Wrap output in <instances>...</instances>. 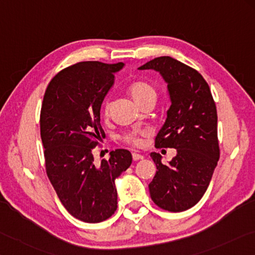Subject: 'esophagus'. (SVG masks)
I'll return each mask as SVG.
<instances>
[{"label": "esophagus", "mask_w": 255, "mask_h": 255, "mask_svg": "<svg viewBox=\"0 0 255 255\" xmlns=\"http://www.w3.org/2000/svg\"><path fill=\"white\" fill-rule=\"evenodd\" d=\"M132 158H133V160H134V161H139V160L143 159V155H141L139 153H133Z\"/></svg>", "instance_id": "34e87169"}]
</instances>
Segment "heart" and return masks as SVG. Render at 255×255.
Segmentation results:
<instances>
[{
  "label": "heart",
  "mask_w": 255,
  "mask_h": 255,
  "mask_svg": "<svg viewBox=\"0 0 255 255\" xmlns=\"http://www.w3.org/2000/svg\"><path fill=\"white\" fill-rule=\"evenodd\" d=\"M128 95L132 97V100L140 106L142 104H144L145 102L157 98V91H155V88L150 83L145 82L143 79H137L130 83V85L128 86ZM109 104H105V115L109 114ZM145 134L146 133L144 131L134 130L124 134L122 140L127 144H130L133 146H141L142 143H143V137L145 136Z\"/></svg>",
  "instance_id": "heart-1"
}]
</instances>
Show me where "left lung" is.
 <instances>
[{"instance_id":"1","label":"left lung","mask_w":255,"mask_h":255,"mask_svg":"<svg viewBox=\"0 0 255 255\" xmlns=\"http://www.w3.org/2000/svg\"><path fill=\"white\" fill-rule=\"evenodd\" d=\"M139 69L159 71L168 84L171 105L155 148L177 150L168 164L159 153L150 154L157 166L151 199L164 211L184 212L202 199L220 159L215 102L203 76L171 57L154 58Z\"/></svg>"}]
</instances>
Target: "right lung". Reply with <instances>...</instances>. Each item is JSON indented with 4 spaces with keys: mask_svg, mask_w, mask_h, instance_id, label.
I'll return each instance as SVG.
<instances>
[{
    "mask_svg": "<svg viewBox=\"0 0 255 255\" xmlns=\"http://www.w3.org/2000/svg\"><path fill=\"white\" fill-rule=\"evenodd\" d=\"M123 62L82 61L60 70L46 89L40 134L47 176L70 215L86 223L110 218L118 208L115 179L131 166L130 151H111L94 162L93 150L105 137L101 106Z\"/></svg>",
    "mask_w": 255,
    "mask_h": 255,
    "instance_id": "add662e5",
    "label": "right lung"
}]
</instances>
